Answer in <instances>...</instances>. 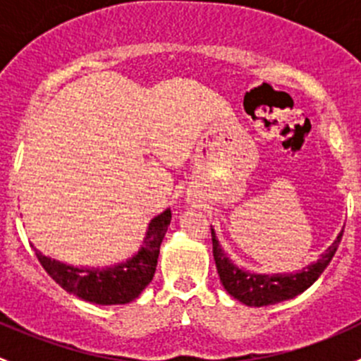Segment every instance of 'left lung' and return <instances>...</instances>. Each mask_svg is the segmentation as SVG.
Masks as SVG:
<instances>
[{"mask_svg": "<svg viewBox=\"0 0 361 361\" xmlns=\"http://www.w3.org/2000/svg\"><path fill=\"white\" fill-rule=\"evenodd\" d=\"M344 232V231H342ZM342 232L337 235L334 245L330 246L325 253L322 255L316 264H311L307 269L295 274H253L239 269L238 265L232 264L224 253L221 246L218 245V239L214 231L211 228V241H213V257L216 264L218 274L224 288L234 298H238L243 304L251 305V307H262V305H272L278 302L288 300L295 295L307 290L316 279L322 276L326 265L334 258L338 248V243L342 239Z\"/></svg>", "mask_w": 361, "mask_h": 361, "instance_id": "1", "label": "left lung"}]
</instances>
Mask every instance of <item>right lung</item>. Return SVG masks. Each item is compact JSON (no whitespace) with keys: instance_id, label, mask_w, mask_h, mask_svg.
Instances as JSON below:
<instances>
[{"instance_id":"right-lung-1","label":"right lung","mask_w":361,"mask_h":361,"mask_svg":"<svg viewBox=\"0 0 361 361\" xmlns=\"http://www.w3.org/2000/svg\"><path fill=\"white\" fill-rule=\"evenodd\" d=\"M171 224V209L155 216L148 225L147 238L136 257L106 269H82L52 260L35 248L39 264L47 274L68 293L99 305L127 304L140 297V293L154 279L160 245Z\"/></svg>"}]
</instances>
